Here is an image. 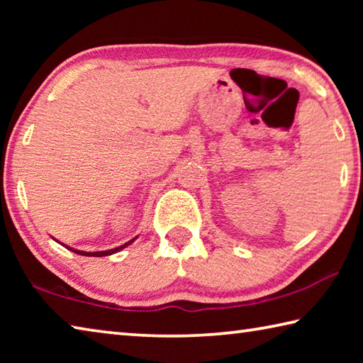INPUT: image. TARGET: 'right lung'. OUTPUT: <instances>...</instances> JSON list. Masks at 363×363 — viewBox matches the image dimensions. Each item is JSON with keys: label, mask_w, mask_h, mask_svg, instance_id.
I'll use <instances>...</instances> for the list:
<instances>
[{"label": "right lung", "mask_w": 363, "mask_h": 363, "mask_svg": "<svg viewBox=\"0 0 363 363\" xmlns=\"http://www.w3.org/2000/svg\"><path fill=\"white\" fill-rule=\"evenodd\" d=\"M138 237H134L133 240H130L128 243H125V245H121V247H116V248H113V250H107V251H82V250H75V248H70V247H64L65 248H69L70 251H73V253H77V255H82V256H96V257H102V256H110V255H113V253H118V251H121L123 248H126L128 245H131L134 240H136Z\"/></svg>", "instance_id": "add662e5"}]
</instances>
